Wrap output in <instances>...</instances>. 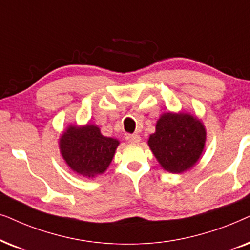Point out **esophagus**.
<instances>
[{"label": "esophagus", "mask_w": 250, "mask_h": 250, "mask_svg": "<svg viewBox=\"0 0 250 250\" xmlns=\"http://www.w3.org/2000/svg\"><path fill=\"white\" fill-rule=\"evenodd\" d=\"M127 142L129 144H137V143L141 142V136L137 135V134H132V135H127Z\"/></svg>", "instance_id": "1"}]
</instances>
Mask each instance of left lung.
<instances>
[{"label": "left lung", "mask_w": 250, "mask_h": 250, "mask_svg": "<svg viewBox=\"0 0 250 250\" xmlns=\"http://www.w3.org/2000/svg\"><path fill=\"white\" fill-rule=\"evenodd\" d=\"M207 131L198 116L188 112H166L156 121L147 144L166 171L183 174L198 164Z\"/></svg>", "instance_id": "1"}]
</instances>
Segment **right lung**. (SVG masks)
<instances>
[{
    "label": "right lung",
    "instance_id": "right-lung-1",
    "mask_svg": "<svg viewBox=\"0 0 250 250\" xmlns=\"http://www.w3.org/2000/svg\"><path fill=\"white\" fill-rule=\"evenodd\" d=\"M66 165L78 175L95 178L104 174L120 145L119 139L103 136L98 125H69L59 137Z\"/></svg>",
    "mask_w": 250,
    "mask_h": 250
}]
</instances>
